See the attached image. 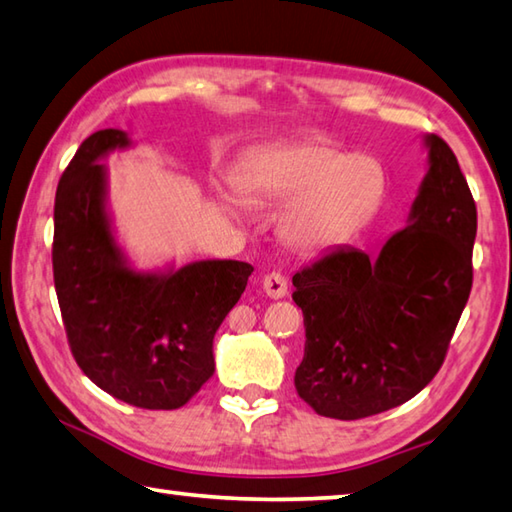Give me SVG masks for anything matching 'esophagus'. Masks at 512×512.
Returning <instances> with one entry per match:
<instances>
[{
  "label": "esophagus",
  "mask_w": 512,
  "mask_h": 512,
  "mask_svg": "<svg viewBox=\"0 0 512 512\" xmlns=\"http://www.w3.org/2000/svg\"><path fill=\"white\" fill-rule=\"evenodd\" d=\"M262 288H264V293L268 297H273V300H280V297H284L288 293V282H286V277L282 273L273 271V273L264 275Z\"/></svg>",
  "instance_id": "1"
}]
</instances>
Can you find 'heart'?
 Segmentation results:
<instances>
[{
  "instance_id": "b5f03b06",
  "label": "heart",
  "mask_w": 512,
  "mask_h": 512,
  "mask_svg": "<svg viewBox=\"0 0 512 512\" xmlns=\"http://www.w3.org/2000/svg\"><path fill=\"white\" fill-rule=\"evenodd\" d=\"M235 185L246 201L297 193L282 217V237L295 248L313 250L333 244L376 210L385 176L371 156L304 143L250 156Z\"/></svg>"
}]
</instances>
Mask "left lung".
Returning <instances> with one entry per match:
<instances>
[{"mask_svg": "<svg viewBox=\"0 0 512 512\" xmlns=\"http://www.w3.org/2000/svg\"><path fill=\"white\" fill-rule=\"evenodd\" d=\"M412 221L369 259L338 248L293 275L304 315L295 389L320 416L356 421L414 398L439 369L472 288L477 206L441 136Z\"/></svg>", "mask_w": 512, "mask_h": 512, "instance_id": "1", "label": "left lung"}]
</instances>
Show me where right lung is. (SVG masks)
I'll return each mask as SVG.
<instances>
[{
	"instance_id": "add662e5",
	"label": "right lung",
	"mask_w": 512,
	"mask_h": 512,
	"mask_svg": "<svg viewBox=\"0 0 512 512\" xmlns=\"http://www.w3.org/2000/svg\"><path fill=\"white\" fill-rule=\"evenodd\" d=\"M127 143L120 129H100L60 176L55 293L69 349L91 383L143 410H176L215 371L212 340L253 266L208 259L161 277L129 271L111 237L98 163Z\"/></svg>"
}]
</instances>
